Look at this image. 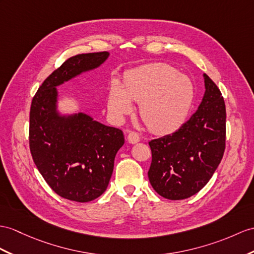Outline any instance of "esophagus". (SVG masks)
<instances>
[{
	"instance_id": "34e87169",
	"label": "esophagus",
	"mask_w": 254,
	"mask_h": 254,
	"mask_svg": "<svg viewBox=\"0 0 254 254\" xmlns=\"http://www.w3.org/2000/svg\"><path fill=\"white\" fill-rule=\"evenodd\" d=\"M127 140L129 143H137V142L140 141V135L138 132L135 131H129L128 135H127Z\"/></svg>"
}]
</instances>
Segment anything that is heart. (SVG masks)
Instances as JSON below:
<instances>
[{
  "mask_svg": "<svg viewBox=\"0 0 254 254\" xmlns=\"http://www.w3.org/2000/svg\"><path fill=\"white\" fill-rule=\"evenodd\" d=\"M194 100V86L175 67L151 64L128 72L124 86L117 79L111 83L108 110L122 122L132 113V101L140 103L139 113L154 133L175 131L187 119Z\"/></svg>",
  "mask_w": 254,
  "mask_h": 254,
  "instance_id": "obj_1",
  "label": "heart"
}]
</instances>
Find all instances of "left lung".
<instances>
[{"instance_id":"1","label":"left lung","mask_w":254,"mask_h":254,"mask_svg":"<svg viewBox=\"0 0 254 254\" xmlns=\"http://www.w3.org/2000/svg\"><path fill=\"white\" fill-rule=\"evenodd\" d=\"M198 110L177 131L148 142L152 163L148 180L160 196L189 198L205 187L225 150L226 110L220 89L207 74Z\"/></svg>"}]
</instances>
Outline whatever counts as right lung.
<instances>
[{
	"label": "right lung",
	"instance_id": "obj_1",
	"mask_svg": "<svg viewBox=\"0 0 254 254\" xmlns=\"http://www.w3.org/2000/svg\"><path fill=\"white\" fill-rule=\"evenodd\" d=\"M109 55L80 54L65 60L43 82L31 103V155L52 190L69 200L87 202L104 193L125 139L121 129L85 113L61 115L56 87L100 66Z\"/></svg>",
	"mask_w": 254,
	"mask_h": 254
}]
</instances>
